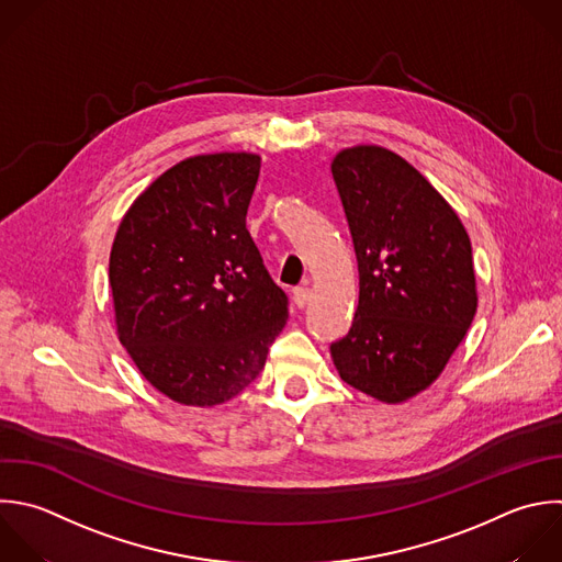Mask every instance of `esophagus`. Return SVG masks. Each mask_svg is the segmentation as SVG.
Instances as JSON below:
<instances>
[{
  "label": "esophagus",
  "mask_w": 562,
  "mask_h": 562,
  "mask_svg": "<svg viewBox=\"0 0 562 562\" xmlns=\"http://www.w3.org/2000/svg\"><path fill=\"white\" fill-rule=\"evenodd\" d=\"M310 296H312V290H310V288H296V290L292 292V301H294L296 307H305L307 301H310Z\"/></svg>",
  "instance_id": "1"
}]
</instances>
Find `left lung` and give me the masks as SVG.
I'll list each match as a JSON object with an SVG mask.
<instances>
[{
    "mask_svg": "<svg viewBox=\"0 0 562 562\" xmlns=\"http://www.w3.org/2000/svg\"><path fill=\"white\" fill-rule=\"evenodd\" d=\"M331 176L360 294L347 336L329 351L347 384L397 404L437 380L474 318L470 237L432 184L384 147L342 149Z\"/></svg>",
    "mask_w": 562,
    "mask_h": 562,
    "instance_id": "obj_1",
    "label": "left lung"
}]
</instances>
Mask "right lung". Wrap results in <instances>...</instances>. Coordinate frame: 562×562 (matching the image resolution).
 Segmentation results:
<instances>
[{
    "label": "right lung",
    "mask_w": 562,
    "mask_h": 562,
    "mask_svg": "<svg viewBox=\"0 0 562 562\" xmlns=\"http://www.w3.org/2000/svg\"><path fill=\"white\" fill-rule=\"evenodd\" d=\"M259 169L246 151L178 162L136 198L112 246L119 338L187 406L241 393L288 321V296L246 228Z\"/></svg>",
    "instance_id": "obj_1"
}]
</instances>
